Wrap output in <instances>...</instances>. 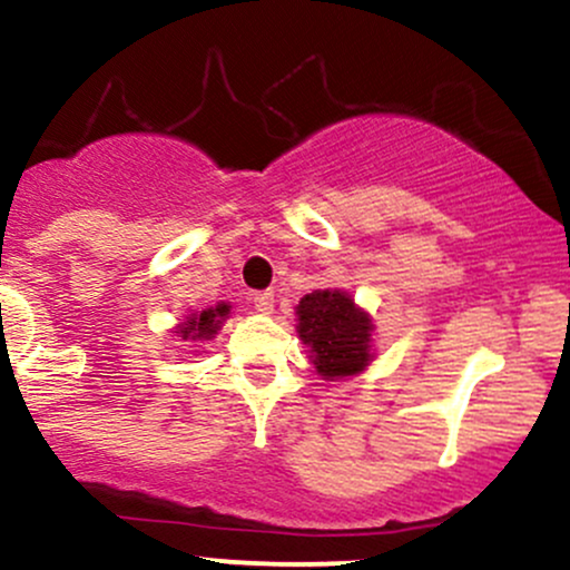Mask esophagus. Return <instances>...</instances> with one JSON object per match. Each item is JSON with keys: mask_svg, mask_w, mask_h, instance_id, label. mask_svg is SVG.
<instances>
[{"mask_svg": "<svg viewBox=\"0 0 570 570\" xmlns=\"http://www.w3.org/2000/svg\"><path fill=\"white\" fill-rule=\"evenodd\" d=\"M252 303H254V307H257L259 313H273V303H276V294H273L271 289L257 292L252 297Z\"/></svg>", "mask_w": 570, "mask_h": 570, "instance_id": "esophagus-1", "label": "esophagus"}]
</instances>
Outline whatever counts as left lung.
Instances as JSON below:
<instances>
[{
  "label": "left lung",
  "instance_id": "8db88e82",
  "mask_svg": "<svg viewBox=\"0 0 570 570\" xmlns=\"http://www.w3.org/2000/svg\"><path fill=\"white\" fill-rule=\"evenodd\" d=\"M299 337L324 377L356 375L370 362V316L345 292L318 289L297 305Z\"/></svg>",
  "mask_w": 570,
  "mask_h": 570
}]
</instances>
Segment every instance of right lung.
Wrapping results in <instances>:
<instances>
[{
	"instance_id": "right-lung-1",
	"label": "right lung",
	"mask_w": 570,
	"mask_h": 570,
	"mask_svg": "<svg viewBox=\"0 0 570 570\" xmlns=\"http://www.w3.org/2000/svg\"><path fill=\"white\" fill-rule=\"evenodd\" d=\"M227 313H230V305H217V307H208V311L203 313H193V316L187 318V324L181 326L176 335H179L181 340H198V337H212L217 335L219 330V318H225Z\"/></svg>"
}]
</instances>
